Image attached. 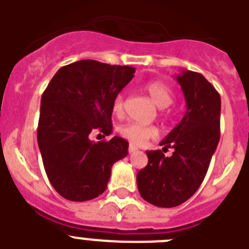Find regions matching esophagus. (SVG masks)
<instances>
[{
  "label": "esophagus",
  "mask_w": 249,
  "mask_h": 249,
  "mask_svg": "<svg viewBox=\"0 0 249 249\" xmlns=\"http://www.w3.org/2000/svg\"><path fill=\"white\" fill-rule=\"evenodd\" d=\"M136 151H138L137 147H136L135 144H129V146H128V152H129V153H133V152H136Z\"/></svg>",
  "instance_id": "1"
}]
</instances>
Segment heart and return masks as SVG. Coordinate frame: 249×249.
Here are the masks:
<instances>
[{"mask_svg":"<svg viewBox=\"0 0 249 249\" xmlns=\"http://www.w3.org/2000/svg\"><path fill=\"white\" fill-rule=\"evenodd\" d=\"M146 91L148 92L149 97L152 101L160 107V108H166L168 106L172 105L173 102V94L172 91L169 89L168 86L164 85L163 82H149L146 85ZM124 107V100H123V94L118 93L114 97L112 102V111L116 114H121L123 112ZM120 133L123 138H126L133 144H143L146 141L151 138L157 137L158 131L153 126H146V124H141V123L129 122L121 126Z\"/></svg>","mask_w":249,"mask_h":249,"instance_id":"heart-1","label":"heart"}]
</instances>
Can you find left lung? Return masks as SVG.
I'll return each mask as SVG.
<instances>
[{
	"label": "left lung",
	"instance_id": "8db88e82",
	"mask_svg": "<svg viewBox=\"0 0 249 249\" xmlns=\"http://www.w3.org/2000/svg\"><path fill=\"white\" fill-rule=\"evenodd\" d=\"M186 98L187 111L160 142L162 150L174 148L167 158L160 149L147 151L148 163L137 173L144 201L171 208L191 198L203 182L219 142L221 96L201 73L182 71L176 76Z\"/></svg>",
	"mask_w": 249,
	"mask_h": 249
}]
</instances>
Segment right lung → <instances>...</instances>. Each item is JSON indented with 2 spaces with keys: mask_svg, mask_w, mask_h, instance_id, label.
I'll use <instances>...</instances> for the list:
<instances>
[{
  "mask_svg": "<svg viewBox=\"0 0 249 249\" xmlns=\"http://www.w3.org/2000/svg\"><path fill=\"white\" fill-rule=\"evenodd\" d=\"M129 66L82 59L63 66L41 98L37 142L46 175L63 198L89 201L102 195L114 162L128 155L121 137L93 142L89 133H112V102L133 78Z\"/></svg>",
  "mask_w": 249,
  "mask_h": 249,
  "instance_id": "right-lung-1",
  "label": "right lung"
}]
</instances>
